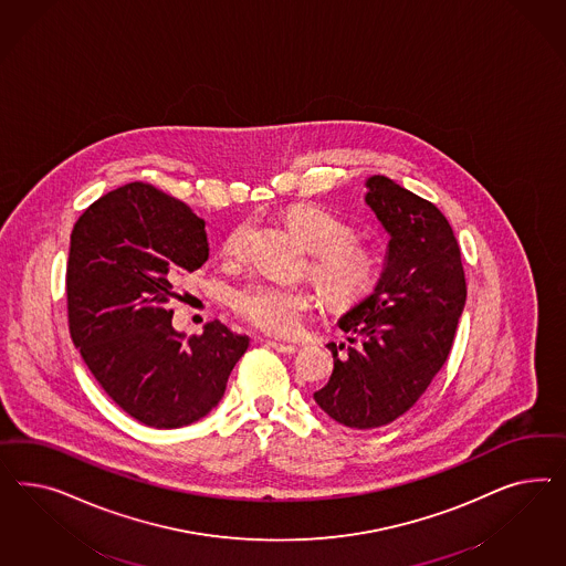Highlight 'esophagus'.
I'll list each match as a JSON object with an SVG mask.
<instances>
[{
    "mask_svg": "<svg viewBox=\"0 0 566 566\" xmlns=\"http://www.w3.org/2000/svg\"><path fill=\"white\" fill-rule=\"evenodd\" d=\"M268 346H272L274 350H277V353H282V355H296V353H298V346H296V344H282L274 343V340H270V343H268Z\"/></svg>",
    "mask_w": 566,
    "mask_h": 566,
    "instance_id": "obj_1",
    "label": "esophagus"
}]
</instances>
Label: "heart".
I'll return each instance as SVG.
<instances>
[{"instance_id": "1", "label": "heart", "mask_w": 566, "mask_h": 566, "mask_svg": "<svg viewBox=\"0 0 566 566\" xmlns=\"http://www.w3.org/2000/svg\"><path fill=\"white\" fill-rule=\"evenodd\" d=\"M292 228L313 251L311 272L327 296L348 305L376 289L381 261L374 249L353 242V228L322 207H296L289 216ZM251 222H240L223 239V258L240 261L249 251ZM232 305L242 319L272 336H292L315 307V294L305 286L251 282L234 292Z\"/></svg>"}]
</instances>
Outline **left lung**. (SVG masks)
<instances>
[{
	"instance_id": "1",
	"label": "left lung",
	"mask_w": 566,
	"mask_h": 566,
	"mask_svg": "<svg viewBox=\"0 0 566 566\" xmlns=\"http://www.w3.org/2000/svg\"><path fill=\"white\" fill-rule=\"evenodd\" d=\"M365 203L388 232L376 289L346 311V357L313 398L346 428L388 426L442 369L467 301L461 249L444 213L386 176L367 178ZM344 344H340L343 350Z\"/></svg>"
}]
</instances>
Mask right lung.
Instances as JSON below:
<instances>
[{
    "mask_svg": "<svg viewBox=\"0 0 566 566\" xmlns=\"http://www.w3.org/2000/svg\"><path fill=\"white\" fill-rule=\"evenodd\" d=\"M209 258L206 222L145 182L97 199L70 237L72 343L122 411L157 429L190 426L226 392L249 336L209 322L201 336L171 327L180 275Z\"/></svg>",
    "mask_w": 566,
    "mask_h": 566,
    "instance_id": "1",
    "label": "right lung"
}]
</instances>
